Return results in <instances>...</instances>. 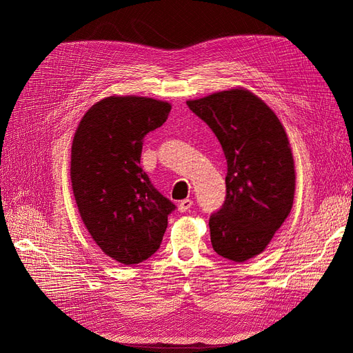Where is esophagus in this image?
<instances>
[{"label": "esophagus", "instance_id": "obj_1", "mask_svg": "<svg viewBox=\"0 0 353 353\" xmlns=\"http://www.w3.org/2000/svg\"><path fill=\"white\" fill-rule=\"evenodd\" d=\"M191 206H193V200H191V199H184V200L179 201L178 210H179V212H187Z\"/></svg>", "mask_w": 353, "mask_h": 353}]
</instances>
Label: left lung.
Wrapping results in <instances>:
<instances>
[{
	"label": "left lung",
	"mask_w": 353,
	"mask_h": 353,
	"mask_svg": "<svg viewBox=\"0 0 353 353\" xmlns=\"http://www.w3.org/2000/svg\"><path fill=\"white\" fill-rule=\"evenodd\" d=\"M219 140L227 159V196L209 219L212 248L244 262L265 250L293 206L294 162L275 113L245 90L187 101Z\"/></svg>",
	"instance_id": "8db88e82"
}]
</instances>
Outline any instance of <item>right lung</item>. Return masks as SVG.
I'll return each instance as SVG.
<instances>
[{
  "label": "right lung",
  "instance_id": "add662e5",
  "mask_svg": "<svg viewBox=\"0 0 353 353\" xmlns=\"http://www.w3.org/2000/svg\"><path fill=\"white\" fill-rule=\"evenodd\" d=\"M170 104L108 97L83 114L73 137V196L92 240L112 259L140 263L157 252L175 205L140 166L144 137L162 126Z\"/></svg>",
  "mask_w": 353,
  "mask_h": 353
}]
</instances>
